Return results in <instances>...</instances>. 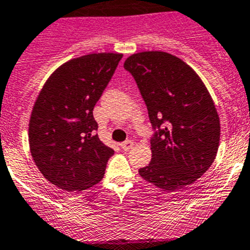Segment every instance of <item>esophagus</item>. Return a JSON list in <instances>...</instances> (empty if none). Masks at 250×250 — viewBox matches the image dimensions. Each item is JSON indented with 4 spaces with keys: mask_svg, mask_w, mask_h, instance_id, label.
I'll return each mask as SVG.
<instances>
[{
    "mask_svg": "<svg viewBox=\"0 0 250 250\" xmlns=\"http://www.w3.org/2000/svg\"><path fill=\"white\" fill-rule=\"evenodd\" d=\"M120 146H121V148L124 149V151H129V149H131L132 147H134V142H132V141H125V142H123Z\"/></svg>",
    "mask_w": 250,
    "mask_h": 250,
    "instance_id": "34e87169",
    "label": "esophagus"
}]
</instances>
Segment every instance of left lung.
Segmentation results:
<instances>
[{"label":"left lung","mask_w":250,"mask_h":250,"mask_svg":"<svg viewBox=\"0 0 250 250\" xmlns=\"http://www.w3.org/2000/svg\"><path fill=\"white\" fill-rule=\"evenodd\" d=\"M148 110L152 159L139 173L167 191L192 184L210 168L220 145V118L208 88L182 59L142 51L125 60Z\"/></svg>","instance_id":"obj_1"}]
</instances>
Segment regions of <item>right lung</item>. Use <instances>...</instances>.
<instances>
[{"label": "right lung", "mask_w": 250, "mask_h": 250, "mask_svg": "<svg viewBox=\"0 0 250 250\" xmlns=\"http://www.w3.org/2000/svg\"><path fill=\"white\" fill-rule=\"evenodd\" d=\"M123 54L72 59L50 75L29 120V148L45 179L65 191L98 184L114 151L99 140L93 109Z\"/></svg>", "instance_id": "add662e5"}]
</instances>
